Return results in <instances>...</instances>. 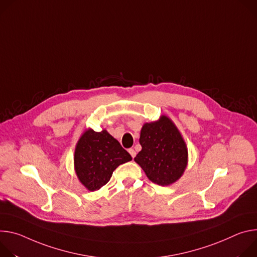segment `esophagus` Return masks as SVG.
Wrapping results in <instances>:
<instances>
[{"mask_svg": "<svg viewBox=\"0 0 257 257\" xmlns=\"http://www.w3.org/2000/svg\"><path fill=\"white\" fill-rule=\"evenodd\" d=\"M128 152H130L131 156H132L133 158H135V156H136V154H137V153H136V151H135L134 149H132V148H131V149H128Z\"/></svg>", "mask_w": 257, "mask_h": 257, "instance_id": "1", "label": "esophagus"}]
</instances>
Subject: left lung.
<instances>
[{
  "label": "left lung",
  "instance_id": "obj_1",
  "mask_svg": "<svg viewBox=\"0 0 257 257\" xmlns=\"http://www.w3.org/2000/svg\"><path fill=\"white\" fill-rule=\"evenodd\" d=\"M140 144L142 150L135 161L150 181L168 186L182 177L188 162V150L180 132L168 117L145 123L141 131Z\"/></svg>",
  "mask_w": 257,
  "mask_h": 257
}]
</instances>
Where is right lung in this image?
Returning a JSON list of instances; mask_svg holds the SVG:
<instances>
[{"instance_id": "add662e5", "label": "right lung", "mask_w": 257, "mask_h": 257, "mask_svg": "<svg viewBox=\"0 0 257 257\" xmlns=\"http://www.w3.org/2000/svg\"><path fill=\"white\" fill-rule=\"evenodd\" d=\"M132 160L130 153L107 131L88 130L74 152V167L80 183L90 191L106 185L115 168Z\"/></svg>"}]
</instances>
